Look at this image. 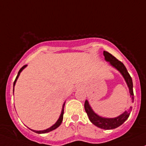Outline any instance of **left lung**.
<instances>
[{"mask_svg":"<svg viewBox=\"0 0 146 146\" xmlns=\"http://www.w3.org/2000/svg\"><path fill=\"white\" fill-rule=\"evenodd\" d=\"M103 54L104 56L105 61L107 62H109L110 66L117 69L119 73L121 74V76H123V79H124L125 82H126V85L129 88L130 98L132 102H133V100H134L133 91V82H132L131 77L130 76L129 73H128L126 68L125 67L123 63L117 60L114 56H112L107 51H104ZM84 107H85V111H86L87 114L89 117L90 121L96 126L100 128V129H105V130H111V129H116V128L121 126L126 119L129 118L131 111L132 110V107H130L129 110L123 111L121 114H120L118 117H114V118H107V117H101V116L96 114L94 111V110H92V107L90 106L88 100H85Z\"/></svg>","mask_w":146,"mask_h":146,"instance_id":"1","label":"left lung"}]
</instances>
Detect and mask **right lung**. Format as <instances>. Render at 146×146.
I'll return each mask as SVG.
<instances>
[{
  "label": "right lung",
  "mask_w": 146,
  "mask_h": 146,
  "mask_svg": "<svg viewBox=\"0 0 146 146\" xmlns=\"http://www.w3.org/2000/svg\"><path fill=\"white\" fill-rule=\"evenodd\" d=\"M27 65H25V66H23V67L20 68V70H19L18 73H17V77H16V79L14 81V83H13V92H14V88H15V83L16 82H17V80L18 79L19 76H20V73H21L22 71L23 70V69L25 68L26 67H27ZM65 103H66V102L64 103V104H63V107H62V110H61V114H60L59 116V118L58 119V120L56 121V122L55 123H54V125H52V126H51V127L48 128V129H45V130H42V131H35V130H32V129H31V130L32 131L35 132V133H48V132H50L51 131L54 130V129H56V128H58V126H60V125L61 124V123H62V121H63V118H64V106H65Z\"/></svg>",
  "instance_id": "add662e5"
}]
</instances>
